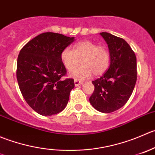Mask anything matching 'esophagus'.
I'll return each mask as SVG.
<instances>
[{
    "mask_svg": "<svg viewBox=\"0 0 155 155\" xmlns=\"http://www.w3.org/2000/svg\"><path fill=\"white\" fill-rule=\"evenodd\" d=\"M81 84H82V82H81V81H78V80H74V86H75V87H78V86L81 85Z\"/></svg>",
    "mask_w": 155,
    "mask_h": 155,
    "instance_id": "34e87169",
    "label": "esophagus"
}]
</instances>
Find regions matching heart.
<instances>
[{"label":"heart","instance_id":"obj_1","mask_svg":"<svg viewBox=\"0 0 155 155\" xmlns=\"http://www.w3.org/2000/svg\"><path fill=\"white\" fill-rule=\"evenodd\" d=\"M83 57L81 67L73 70L70 77L78 81L89 79L94 75L99 76L108 68L109 64V53L103 46L90 41H82L76 43L73 50L65 47L62 50L60 59L68 71H71L77 65L78 58Z\"/></svg>","mask_w":155,"mask_h":155}]
</instances>
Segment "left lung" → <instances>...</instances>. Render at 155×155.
I'll return each mask as SVG.
<instances>
[{"instance_id":"8db88e82","label":"left lung","mask_w":155,"mask_h":155,"mask_svg":"<svg viewBox=\"0 0 155 155\" xmlns=\"http://www.w3.org/2000/svg\"><path fill=\"white\" fill-rule=\"evenodd\" d=\"M109 50L110 65L102 77L92 81L95 89L90 97L92 106L102 113L123 107L130 99L137 78L136 57L123 38L102 32Z\"/></svg>"}]
</instances>
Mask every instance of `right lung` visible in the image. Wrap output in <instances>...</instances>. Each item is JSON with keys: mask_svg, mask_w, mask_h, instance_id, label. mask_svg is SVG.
<instances>
[{"mask_svg": "<svg viewBox=\"0 0 155 155\" xmlns=\"http://www.w3.org/2000/svg\"><path fill=\"white\" fill-rule=\"evenodd\" d=\"M74 41V37L45 32L28 41L19 52L16 69L19 89L26 102L39 114H58L68 104L74 82L71 78L62 79L66 69L60 54Z\"/></svg>", "mask_w": 155, "mask_h": 155, "instance_id": "1", "label": "right lung"}]
</instances>
